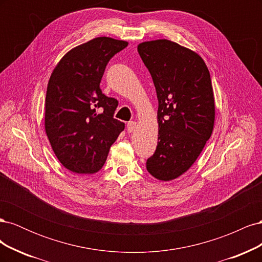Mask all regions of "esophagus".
<instances>
[{"label": "esophagus", "mask_w": 262, "mask_h": 262, "mask_svg": "<svg viewBox=\"0 0 262 262\" xmlns=\"http://www.w3.org/2000/svg\"><path fill=\"white\" fill-rule=\"evenodd\" d=\"M136 129H137V122L136 121H130L128 123V125H126V130H128L129 133L133 132Z\"/></svg>", "instance_id": "1"}]
</instances>
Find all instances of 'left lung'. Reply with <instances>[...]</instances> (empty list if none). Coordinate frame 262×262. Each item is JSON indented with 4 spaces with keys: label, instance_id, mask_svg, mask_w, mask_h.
I'll list each match as a JSON object with an SVG mask.
<instances>
[{
    "label": "left lung",
    "instance_id": "obj_1",
    "mask_svg": "<svg viewBox=\"0 0 262 262\" xmlns=\"http://www.w3.org/2000/svg\"><path fill=\"white\" fill-rule=\"evenodd\" d=\"M138 51L158 99V142L146 169L170 181L191 167L212 134L215 100L210 72L199 54L168 39L141 42Z\"/></svg>",
    "mask_w": 262,
    "mask_h": 262
}]
</instances>
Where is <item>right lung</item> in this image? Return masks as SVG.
<instances>
[{"label": "right lung", "instance_id": "1", "mask_svg": "<svg viewBox=\"0 0 262 262\" xmlns=\"http://www.w3.org/2000/svg\"><path fill=\"white\" fill-rule=\"evenodd\" d=\"M128 41L97 37L67 52L47 87L45 130L59 162L76 173H95L124 130L114 118L118 100L101 93L109 60Z\"/></svg>", "mask_w": 262, "mask_h": 262}]
</instances>
